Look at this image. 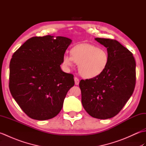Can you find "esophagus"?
Listing matches in <instances>:
<instances>
[{"mask_svg": "<svg viewBox=\"0 0 146 146\" xmlns=\"http://www.w3.org/2000/svg\"><path fill=\"white\" fill-rule=\"evenodd\" d=\"M74 80H75V83L76 85H79V82H80V80L78 78H76V77H75V78H74Z\"/></svg>", "mask_w": 146, "mask_h": 146, "instance_id": "esophagus-1", "label": "esophagus"}]
</instances>
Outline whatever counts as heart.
<instances>
[{
	"mask_svg": "<svg viewBox=\"0 0 146 146\" xmlns=\"http://www.w3.org/2000/svg\"><path fill=\"white\" fill-rule=\"evenodd\" d=\"M109 57L104 49L92 44H80L70 50V56L65 54L63 63L66 68L78 64L79 72L86 78H94L100 75L106 69Z\"/></svg>",
	"mask_w": 146,
	"mask_h": 146,
	"instance_id": "obj_1",
	"label": "heart"
}]
</instances>
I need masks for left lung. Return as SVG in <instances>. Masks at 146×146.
<instances>
[{
    "label": "left lung",
    "instance_id": "left-lung-1",
    "mask_svg": "<svg viewBox=\"0 0 146 146\" xmlns=\"http://www.w3.org/2000/svg\"><path fill=\"white\" fill-rule=\"evenodd\" d=\"M95 39L107 48L109 61L100 75L80 81L82 103L90 116L107 119L119 113L134 92L136 64L132 52L116 40Z\"/></svg>",
    "mask_w": 146,
    "mask_h": 146
}]
</instances>
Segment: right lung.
<instances>
[{"instance_id":"1","label":"right lung","mask_w":146,"mask_h":146,"mask_svg":"<svg viewBox=\"0 0 146 146\" xmlns=\"http://www.w3.org/2000/svg\"><path fill=\"white\" fill-rule=\"evenodd\" d=\"M71 39L48 35L33 37L12 55L9 89L27 115L46 120L62 109L68 90L75 85L73 75L60 65Z\"/></svg>"}]
</instances>
